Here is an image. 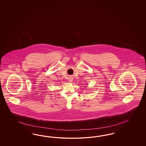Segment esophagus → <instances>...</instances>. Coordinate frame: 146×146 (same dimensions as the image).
<instances>
[{
    "label": "esophagus",
    "mask_w": 146,
    "mask_h": 146,
    "mask_svg": "<svg viewBox=\"0 0 146 146\" xmlns=\"http://www.w3.org/2000/svg\"><path fill=\"white\" fill-rule=\"evenodd\" d=\"M68 80H69V82H72L73 81V78L72 76H70L69 78H68Z\"/></svg>",
    "instance_id": "1"
}]
</instances>
